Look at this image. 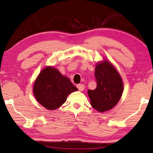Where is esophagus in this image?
Returning a JSON list of instances; mask_svg holds the SVG:
<instances>
[{"mask_svg":"<svg viewBox=\"0 0 153 153\" xmlns=\"http://www.w3.org/2000/svg\"><path fill=\"white\" fill-rule=\"evenodd\" d=\"M77 89H78L79 91H82L84 89H85V85H84L83 84H79V85H77Z\"/></svg>","mask_w":153,"mask_h":153,"instance_id":"obj_1","label":"esophagus"}]
</instances>
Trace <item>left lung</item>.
I'll use <instances>...</instances> for the list:
<instances>
[{
	"label": "left lung",
	"instance_id": "8db88e82",
	"mask_svg": "<svg viewBox=\"0 0 153 153\" xmlns=\"http://www.w3.org/2000/svg\"><path fill=\"white\" fill-rule=\"evenodd\" d=\"M97 87L88 90L91 106L100 112L113 108L121 98L123 83L121 77L107 60L98 63L95 68Z\"/></svg>",
	"mask_w": 153,
	"mask_h": 153
}]
</instances>
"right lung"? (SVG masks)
<instances>
[{"label":"right lung","mask_w":153,"mask_h":153,"mask_svg":"<svg viewBox=\"0 0 153 153\" xmlns=\"http://www.w3.org/2000/svg\"><path fill=\"white\" fill-rule=\"evenodd\" d=\"M77 88L57 68H44L36 77L33 93L36 100L47 109L54 110L65 102L68 94Z\"/></svg>","instance_id":"1"}]
</instances>
